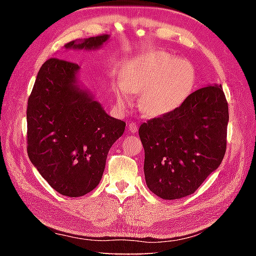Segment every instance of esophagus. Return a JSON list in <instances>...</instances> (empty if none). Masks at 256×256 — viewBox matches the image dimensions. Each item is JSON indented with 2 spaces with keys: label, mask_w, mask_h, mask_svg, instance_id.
Wrapping results in <instances>:
<instances>
[{
  "label": "esophagus",
  "mask_w": 256,
  "mask_h": 256,
  "mask_svg": "<svg viewBox=\"0 0 256 256\" xmlns=\"http://www.w3.org/2000/svg\"><path fill=\"white\" fill-rule=\"evenodd\" d=\"M128 126L130 132L136 133V131H138V125H136V123H134V122H130V123L128 124Z\"/></svg>",
  "instance_id": "obj_1"
}]
</instances>
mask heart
Wrapping results in <instances>:
<instances>
[{"label":"heart","mask_w":256,"mask_h":256,"mask_svg":"<svg viewBox=\"0 0 256 256\" xmlns=\"http://www.w3.org/2000/svg\"><path fill=\"white\" fill-rule=\"evenodd\" d=\"M196 82L190 60L172 58L164 52H149L128 63L122 84L115 89L120 106L131 104L130 92L138 94L140 110L149 116H162L180 107Z\"/></svg>","instance_id":"b5f03b06"}]
</instances>
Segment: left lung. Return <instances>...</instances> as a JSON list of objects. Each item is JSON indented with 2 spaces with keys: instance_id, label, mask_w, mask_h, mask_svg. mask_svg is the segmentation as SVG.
Instances as JSON below:
<instances>
[{
  "instance_id": "8db88e82",
  "label": "left lung",
  "mask_w": 256,
  "mask_h": 256,
  "mask_svg": "<svg viewBox=\"0 0 256 256\" xmlns=\"http://www.w3.org/2000/svg\"><path fill=\"white\" fill-rule=\"evenodd\" d=\"M228 104L222 84L190 94L175 110L142 123L146 183L164 200L193 194L226 152Z\"/></svg>"
}]
</instances>
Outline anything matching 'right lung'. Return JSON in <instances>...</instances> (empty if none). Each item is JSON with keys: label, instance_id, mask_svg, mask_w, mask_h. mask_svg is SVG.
<instances>
[{"label": "right lung", "instance_id": "right-lung-1", "mask_svg": "<svg viewBox=\"0 0 256 256\" xmlns=\"http://www.w3.org/2000/svg\"><path fill=\"white\" fill-rule=\"evenodd\" d=\"M110 34L73 40L66 50H96ZM80 66L50 58L42 64L28 99V156L56 192L78 198L100 182L108 151L123 136L125 122L107 114L80 84Z\"/></svg>", "mask_w": 256, "mask_h": 256}]
</instances>
